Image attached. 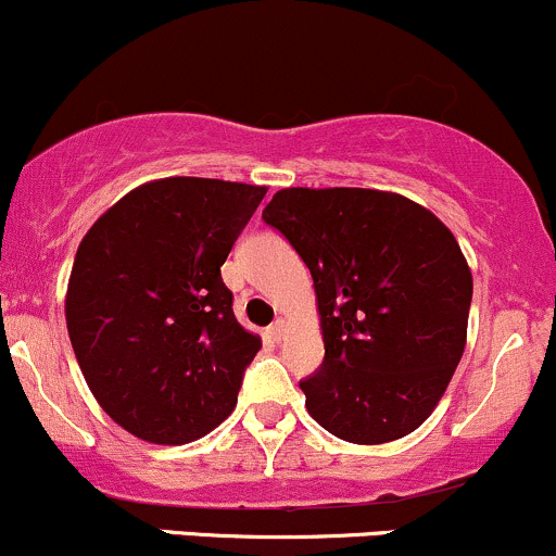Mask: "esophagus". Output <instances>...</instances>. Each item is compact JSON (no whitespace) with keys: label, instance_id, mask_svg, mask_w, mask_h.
<instances>
[{"label":"esophagus","instance_id":"obj_1","mask_svg":"<svg viewBox=\"0 0 556 556\" xmlns=\"http://www.w3.org/2000/svg\"><path fill=\"white\" fill-rule=\"evenodd\" d=\"M270 337L273 339H276V342H280V339H283L286 337V320H276V324H273L270 326Z\"/></svg>","mask_w":556,"mask_h":556}]
</instances>
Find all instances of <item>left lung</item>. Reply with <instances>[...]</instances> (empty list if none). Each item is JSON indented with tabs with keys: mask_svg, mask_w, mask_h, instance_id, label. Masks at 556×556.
Wrapping results in <instances>:
<instances>
[{
	"mask_svg": "<svg viewBox=\"0 0 556 556\" xmlns=\"http://www.w3.org/2000/svg\"><path fill=\"white\" fill-rule=\"evenodd\" d=\"M313 276L324 363L300 381L320 427L357 445L405 438L467 344L471 273L453 232L397 193L286 188L262 212Z\"/></svg>",
	"mask_w": 556,
	"mask_h": 556,
	"instance_id": "1",
	"label": "left lung"
}]
</instances>
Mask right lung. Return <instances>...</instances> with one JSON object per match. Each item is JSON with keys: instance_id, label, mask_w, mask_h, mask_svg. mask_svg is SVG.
Instances as JSON below:
<instances>
[{"instance_id": "obj_1", "label": "right lung", "mask_w": 556, "mask_h": 556, "mask_svg": "<svg viewBox=\"0 0 556 556\" xmlns=\"http://www.w3.org/2000/svg\"><path fill=\"white\" fill-rule=\"evenodd\" d=\"M260 185L166 177L81 238L65 324L100 408L135 438L185 445L232 414L260 337L219 267L265 199Z\"/></svg>"}]
</instances>
